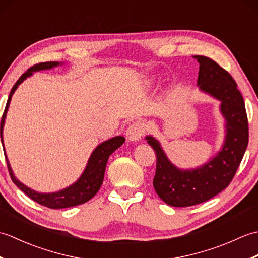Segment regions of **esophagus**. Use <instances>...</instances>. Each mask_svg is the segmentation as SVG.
<instances>
[{"instance_id":"obj_1","label":"esophagus","mask_w":258,"mask_h":258,"mask_svg":"<svg viewBox=\"0 0 258 258\" xmlns=\"http://www.w3.org/2000/svg\"><path fill=\"white\" fill-rule=\"evenodd\" d=\"M145 134V125L141 120H135L131 124L126 130V138L128 141L136 142L142 139V136Z\"/></svg>"}]
</instances>
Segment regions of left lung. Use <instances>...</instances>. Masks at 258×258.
Wrapping results in <instances>:
<instances>
[{
	"instance_id": "1",
	"label": "left lung",
	"mask_w": 258,
	"mask_h": 258,
	"mask_svg": "<svg viewBox=\"0 0 258 258\" xmlns=\"http://www.w3.org/2000/svg\"><path fill=\"white\" fill-rule=\"evenodd\" d=\"M194 58L200 63L197 79L200 90L221 101V112L226 119V136L216 156L194 169H179L173 165L161 144L147 136V143L156 154L153 185L157 195L175 207L200 204L225 189L234 178L248 145L247 114L236 82L212 58L202 55H195Z\"/></svg>"
}]
</instances>
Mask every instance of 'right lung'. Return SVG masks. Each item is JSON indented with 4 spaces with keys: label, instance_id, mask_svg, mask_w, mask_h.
<instances>
[{
    "label": "right lung",
    "instance_id": "right-lung-1",
    "mask_svg": "<svg viewBox=\"0 0 258 258\" xmlns=\"http://www.w3.org/2000/svg\"><path fill=\"white\" fill-rule=\"evenodd\" d=\"M57 65H59L58 62H45V63L35 64L34 67L30 68L25 73L22 74L21 78L16 81V83L14 84L12 90L10 92L7 106H5L3 116L1 119L0 134H1V141H2L3 146H4L3 126L5 122V116H7V112L10 105L11 98H12V95L15 92V90L18 89V86L22 83V82H23L26 78L31 76L33 72H35V71L48 70L54 67H57ZM124 142H125V139L123 136H115V138L111 140L103 142L102 144L98 145L96 149L93 151L90 160L87 162V165L84 169V172L81 175V177L76 180L73 185H71L69 187L64 188L62 190L55 191V193H48V194L37 193V191L29 188L24 184H22L20 180L16 179V177L14 176L12 168L10 166L7 154H5V160H7L11 178H12L13 183L18 186L22 191H24L30 199L38 203V204L46 206L48 208H53V210H57V208H67V207H72V206L83 204V203L90 201L92 197L97 193L103 183L104 173H105L106 163L109 155H111L115 150H117L118 147L124 143Z\"/></svg>",
    "mask_w": 258,
    "mask_h": 258
}]
</instances>
